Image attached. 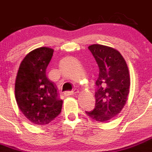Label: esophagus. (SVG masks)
Instances as JSON below:
<instances>
[{
	"mask_svg": "<svg viewBox=\"0 0 152 152\" xmlns=\"http://www.w3.org/2000/svg\"><path fill=\"white\" fill-rule=\"evenodd\" d=\"M78 93H79V91H78L77 89H74L73 91H65V92L64 93V95L66 96H68L73 95V94H78Z\"/></svg>",
	"mask_w": 152,
	"mask_h": 152,
	"instance_id": "obj_1",
	"label": "esophagus"
}]
</instances>
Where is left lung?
I'll return each mask as SVG.
<instances>
[{"label":"left lung","mask_w":152,"mask_h":152,"mask_svg":"<svg viewBox=\"0 0 152 152\" xmlns=\"http://www.w3.org/2000/svg\"><path fill=\"white\" fill-rule=\"evenodd\" d=\"M88 49L99 66L96 82L95 107L85 113L93 120L107 122L120 113L126 104L130 87V76L126 60L117 50L101 45Z\"/></svg>","instance_id":"8db88e82"}]
</instances>
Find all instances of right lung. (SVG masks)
Segmentation results:
<instances>
[{
  "instance_id": "obj_1",
  "label": "right lung",
  "mask_w": 152,
  "mask_h": 152,
  "mask_svg": "<svg viewBox=\"0 0 152 152\" xmlns=\"http://www.w3.org/2000/svg\"><path fill=\"white\" fill-rule=\"evenodd\" d=\"M53 51L46 47L31 51L20 63L16 76L15 94L18 106L35 125L50 123L59 115L62 107L57 87L46 76Z\"/></svg>"
}]
</instances>
